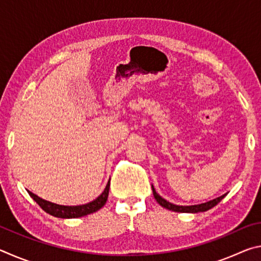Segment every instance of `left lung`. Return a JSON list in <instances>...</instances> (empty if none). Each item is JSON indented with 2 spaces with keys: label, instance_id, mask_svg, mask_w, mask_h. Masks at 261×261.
I'll use <instances>...</instances> for the list:
<instances>
[{
  "label": "left lung",
  "instance_id": "1",
  "mask_svg": "<svg viewBox=\"0 0 261 261\" xmlns=\"http://www.w3.org/2000/svg\"><path fill=\"white\" fill-rule=\"evenodd\" d=\"M152 190H153V196H154V198H155V200L158 201V204H160L162 207H165V208H167V210L178 212V213H199V212H206V211H208L211 208H213L215 205H218L219 202L227 196V193L222 194L221 197H218L213 200L204 202V204L191 205V206H179V205L171 204V202L167 201L166 199H163L160 194L156 193L155 189H154L153 185H152Z\"/></svg>",
  "mask_w": 261,
  "mask_h": 261
}]
</instances>
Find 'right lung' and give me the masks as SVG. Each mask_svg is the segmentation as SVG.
Returning a JSON list of instances; mask_svg holds the SVG:
<instances>
[{
	"mask_svg": "<svg viewBox=\"0 0 261 261\" xmlns=\"http://www.w3.org/2000/svg\"><path fill=\"white\" fill-rule=\"evenodd\" d=\"M109 187H110V179L106 185L103 192L100 194L98 198H95L94 200H92L87 204L84 205H77V206H64V205H57L54 202L47 201L42 198L38 197L37 194L32 193L31 191H28L31 197L33 198V200L41 207V208L46 212V213L50 214L55 218L60 219H77L82 218L88 214L94 213V212L99 211L102 207L106 201L108 199V193H109Z\"/></svg>",
	"mask_w": 261,
	"mask_h": 261,
	"instance_id": "right-lung-1",
	"label": "right lung"
}]
</instances>
